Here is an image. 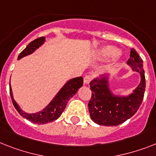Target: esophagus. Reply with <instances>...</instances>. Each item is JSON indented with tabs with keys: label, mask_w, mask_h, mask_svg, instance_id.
I'll return each instance as SVG.
<instances>
[{
	"label": "esophagus",
	"mask_w": 156,
	"mask_h": 156,
	"mask_svg": "<svg viewBox=\"0 0 156 156\" xmlns=\"http://www.w3.org/2000/svg\"><path fill=\"white\" fill-rule=\"evenodd\" d=\"M92 79V78L91 76H84V78H83V82H84V83H85V84H88V83L91 82Z\"/></svg>",
	"instance_id": "esophagus-1"
}]
</instances>
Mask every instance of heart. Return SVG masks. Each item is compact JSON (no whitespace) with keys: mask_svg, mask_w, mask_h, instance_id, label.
Segmentation results:
<instances>
[{"mask_svg":"<svg viewBox=\"0 0 156 156\" xmlns=\"http://www.w3.org/2000/svg\"><path fill=\"white\" fill-rule=\"evenodd\" d=\"M119 54V49L114 46H105L100 48L97 52V56L100 58H110L118 56Z\"/></svg>","mask_w":156,"mask_h":156,"instance_id":"1","label":"heart"}]
</instances>
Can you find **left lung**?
Masks as SVG:
<instances>
[{
  "label": "left lung",
  "mask_w": 156,
  "mask_h": 156,
  "mask_svg": "<svg viewBox=\"0 0 156 156\" xmlns=\"http://www.w3.org/2000/svg\"><path fill=\"white\" fill-rule=\"evenodd\" d=\"M127 65L132 71L140 73L139 85L127 96L115 95L110 88L111 74H104L90 82L92 98L88 103L91 119L99 125L117 126L136 114L144 96V71L143 60L134 48L131 49Z\"/></svg>",
  "instance_id": "obj_1"
}]
</instances>
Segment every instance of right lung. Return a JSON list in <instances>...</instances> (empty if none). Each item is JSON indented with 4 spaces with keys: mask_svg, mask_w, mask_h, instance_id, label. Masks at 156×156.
<instances>
[{
    "mask_svg": "<svg viewBox=\"0 0 156 156\" xmlns=\"http://www.w3.org/2000/svg\"><path fill=\"white\" fill-rule=\"evenodd\" d=\"M45 42V37H40L34 40L26 46V48L18 56L17 60H20L24 56H29L38 49ZM83 77H76L68 80L64 83L60 91L56 93L50 103L45 108L36 113H27L20 108L17 103L15 101L12 96L11 85L9 82V92L12 102L19 114L32 123L37 124H44L52 122L57 119L61 115L62 112L66 108L67 103L77 92L78 89L83 86Z\"/></svg>",
    "mask_w": 156,
    "mask_h": 156,
    "instance_id": "obj_1",
    "label": "right lung"
}]
</instances>
